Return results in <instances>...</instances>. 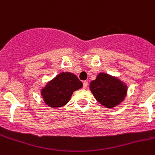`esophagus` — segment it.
I'll return each mask as SVG.
<instances>
[{
    "mask_svg": "<svg viewBox=\"0 0 155 155\" xmlns=\"http://www.w3.org/2000/svg\"><path fill=\"white\" fill-rule=\"evenodd\" d=\"M83 85H84V88L86 89L87 87V85H88V82L87 81H84V83H83Z\"/></svg>",
    "mask_w": 155,
    "mask_h": 155,
    "instance_id": "esophagus-1",
    "label": "esophagus"
}]
</instances>
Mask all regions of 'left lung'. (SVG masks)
Returning <instances> with one entry per match:
<instances>
[{
	"label": "left lung",
	"mask_w": 155,
	"mask_h": 155,
	"mask_svg": "<svg viewBox=\"0 0 155 155\" xmlns=\"http://www.w3.org/2000/svg\"><path fill=\"white\" fill-rule=\"evenodd\" d=\"M90 90L99 104L107 108L119 105L127 95V85L119 79L105 73H99L91 82Z\"/></svg>",
	"instance_id": "left-lung-1"
}]
</instances>
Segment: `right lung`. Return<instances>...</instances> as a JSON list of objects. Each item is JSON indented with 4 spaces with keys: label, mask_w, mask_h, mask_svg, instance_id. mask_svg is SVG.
<instances>
[{
    "label": "right lung",
    "mask_w": 155,
    "mask_h": 155,
    "mask_svg": "<svg viewBox=\"0 0 155 155\" xmlns=\"http://www.w3.org/2000/svg\"><path fill=\"white\" fill-rule=\"evenodd\" d=\"M83 84L75 75L62 72L46 84L41 91L44 101L51 107L64 106L75 91L81 88Z\"/></svg>",
    "instance_id": "obj_1"
}]
</instances>
